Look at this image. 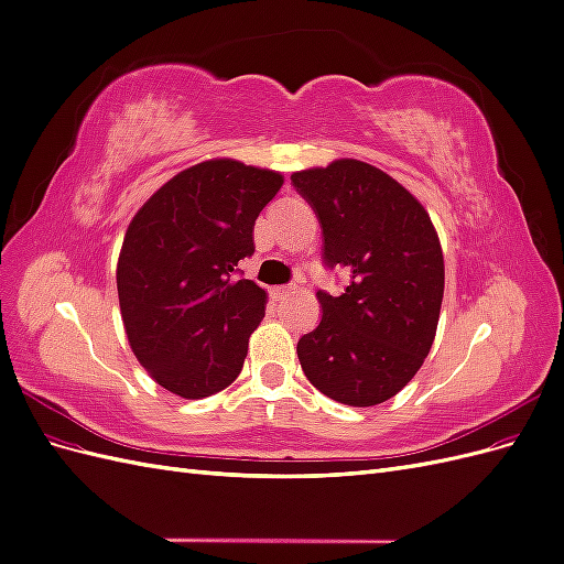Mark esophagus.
<instances>
[{"label": "esophagus", "mask_w": 564, "mask_h": 564, "mask_svg": "<svg viewBox=\"0 0 564 564\" xmlns=\"http://www.w3.org/2000/svg\"><path fill=\"white\" fill-rule=\"evenodd\" d=\"M299 289V284H284V286H275L272 289V296H275V301H284V299H289L292 296L294 292Z\"/></svg>", "instance_id": "obj_1"}]
</instances>
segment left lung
Returning a JSON list of instances; mask_svg holds the SVG:
<instances>
[{"instance_id": "left-lung-1", "label": "left lung", "mask_w": 564, "mask_h": 564, "mask_svg": "<svg viewBox=\"0 0 564 564\" xmlns=\"http://www.w3.org/2000/svg\"><path fill=\"white\" fill-rule=\"evenodd\" d=\"M322 228V263L350 280L319 289L322 319L299 338V362L324 395L350 406L390 400L431 352L445 261L437 232L412 193L381 169L338 160L292 176Z\"/></svg>"}]
</instances>
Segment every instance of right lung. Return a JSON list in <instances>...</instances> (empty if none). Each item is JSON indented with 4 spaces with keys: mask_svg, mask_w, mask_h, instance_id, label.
I'll use <instances>...</instances> for the list:
<instances>
[{
    "mask_svg": "<svg viewBox=\"0 0 564 564\" xmlns=\"http://www.w3.org/2000/svg\"><path fill=\"white\" fill-rule=\"evenodd\" d=\"M282 176L212 160L164 183L124 235L117 294L139 362L174 395L199 400L242 371L265 292L237 268Z\"/></svg>",
    "mask_w": 564,
    "mask_h": 564,
    "instance_id": "1",
    "label": "right lung"
}]
</instances>
